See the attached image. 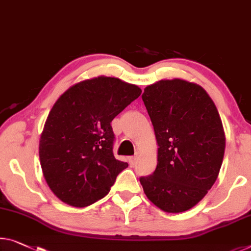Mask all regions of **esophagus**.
Returning a JSON list of instances; mask_svg holds the SVG:
<instances>
[{"mask_svg":"<svg viewBox=\"0 0 251 251\" xmlns=\"http://www.w3.org/2000/svg\"><path fill=\"white\" fill-rule=\"evenodd\" d=\"M136 160H137V156H129L128 162H129L130 166H134V164H135V162H136Z\"/></svg>","mask_w":251,"mask_h":251,"instance_id":"34e87169","label":"esophagus"}]
</instances>
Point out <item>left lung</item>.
Returning <instances> with one entry per match:
<instances>
[{"mask_svg":"<svg viewBox=\"0 0 251 251\" xmlns=\"http://www.w3.org/2000/svg\"><path fill=\"white\" fill-rule=\"evenodd\" d=\"M158 144L154 173L141 177L145 195L168 213L193 208L214 185L226 135L219 111L200 84L160 80L142 95Z\"/></svg>","mask_w":251,"mask_h":251,"instance_id":"obj_1","label":"left lung"}]
</instances>
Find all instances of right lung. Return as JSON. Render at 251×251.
<instances>
[{"label": "right lung", "mask_w": 251, "mask_h": 251, "mask_svg": "<svg viewBox=\"0 0 251 251\" xmlns=\"http://www.w3.org/2000/svg\"><path fill=\"white\" fill-rule=\"evenodd\" d=\"M141 92L135 84L101 75L73 84L59 97L39 141L44 178L56 197L85 207L109 193L128 167L115 159L110 123Z\"/></svg>", "instance_id": "right-lung-1"}]
</instances>
